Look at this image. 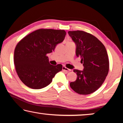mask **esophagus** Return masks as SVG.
<instances>
[{
    "label": "esophagus",
    "mask_w": 123,
    "mask_h": 123,
    "mask_svg": "<svg viewBox=\"0 0 123 123\" xmlns=\"http://www.w3.org/2000/svg\"><path fill=\"white\" fill-rule=\"evenodd\" d=\"M62 70L66 71V72H67V73H68V72L70 71L71 70L66 68V67H65V66H63V67H62Z\"/></svg>",
    "instance_id": "esophagus-1"
}]
</instances>
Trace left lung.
Masks as SVG:
<instances>
[{
    "instance_id": "obj_1",
    "label": "left lung",
    "mask_w": 123,
    "mask_h": 123,
    "mask_svg": "<svg viewBox=\"0 0 123 123\" xmlns=\"http://www.w3.org/2000/svg\"><path fill=\"white\" fill-rule=\"evenodd\" d=\"M68 34L76 44V54L81 58L83 71L74 69L77 79L70 83L79 94L87 95L100 87L108 74L109 62L106 49L95 36L83 31H69Z\"/></svg>"
}]
</instances>
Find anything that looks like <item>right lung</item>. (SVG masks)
Returning <instances> with one entry per match:
<instances>
[{
	"label": "right lung",
	"mask_w": 123,
	"mask_h": 123,
	"mask_svg": "<svg viewBox=\"0 0 123 123\" xmlns=\"http://www.w3.org/2000/svg\"><path fill=\"white\" fill-rule=\"evenodd\" d=\"M66 35L64 30L40 29L25 36L16 45L14 64L18 77L26 86L32 89L44 88L62 70V64L49 63L47 54L63 42Z\"/></svg>",
	"instance_id": "right-lung-1"
}]
</instances>
